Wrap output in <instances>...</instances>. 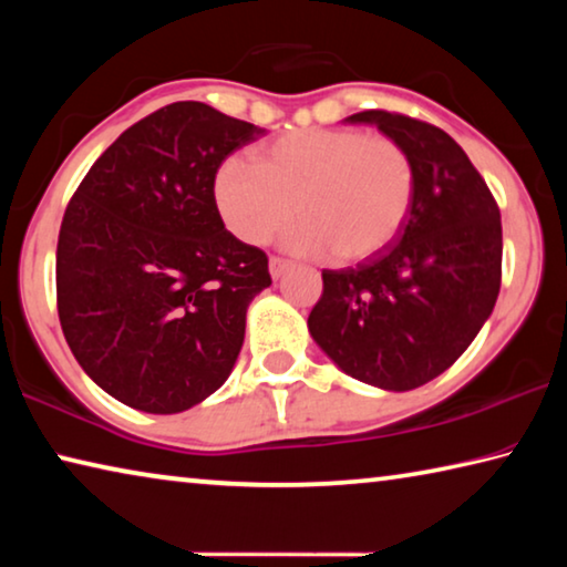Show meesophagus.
I'll return each instance as SVG.
<instances>
[{"label":"esophagus","mask_w":567,"mask_h":567,"mask_svg":"<svg viewBox=\"0 0 567 567\" xmlns=\"http://www.w3.org/2000/svg\"><path fill=\"white\" fill-rule=\"evenodd\" d=\"M287 270H290V262L282 260V257H270V275L275 280H280Z\"/></svg>","instance_id":"obj_1"}]
</instances>
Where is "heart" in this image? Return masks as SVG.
Listing matches in <instances>:
<instances>
[{"label":"heart","mask_w":567,"mask_h":567,"mask_svg":"<svg viewBox=\"0 0 567 567\" xmlns=\"http://www.w3.org/2000/svg\"><path fill=\"white\" fill-rule=\"evenodd\" d=\"M213 192L223 223L247 245L270 243L300 209L307 223L287 245L360 262L382 252L408 223L415 165L400 142L382 134L300 130L262 145L255 165L225 157Z\"/></svg>","instance_id":"heart-1"}]
</instances>
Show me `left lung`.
<instances>
[{
  "mask_svg": "<svg viewBox=\"0 0 567 567\" xmlns=\"http://www.w3.org/2000/svg\"><path fill=\"white\" fill-rule=\"evenodd\" d=\"M408 150L415 199L400 235L358 267L322 270L307 328L350 378L415 390L453 364L491 318L503 277L501 209L463 147L435 124L364 110Z\"/></svg>",
  "mask_w": 567,
  "mask_h": 567,
  "instance_id": "obj_1",
  "label": "left lung"
}]
</instances>
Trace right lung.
<instances>
[{
  "instance_id": "1",
  "label": "right lung",
  "mask_w": 567,
  "mask_h": 567,
  "mask_svg": "<svg viewBox=\"0 0 567 567\" xmlns=\"http://www.w3.org/2000/svg\"><path fill=\"white\" fill-rule=\"evenodd\" d=\"M265 130L175 102L124 130L64 209L56 312L82 370L134 410L172 415L223 385L267 255L227 233L215 172Z\"/></svg>"
}]
</instances>
